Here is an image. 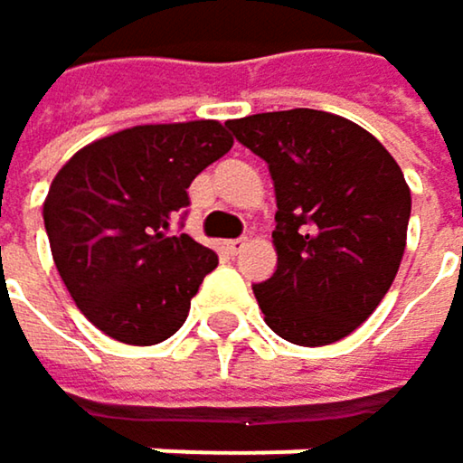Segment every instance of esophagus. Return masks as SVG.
<instances>
[{"label":"esophagus","mask_w":463,"mask_h":463,"mask_svg":"<svg viewBox=\"0 0 463 463\" xmlns=\"http://www.w3.org/2000/svg\"><path fill=\"white\" fill-rule=\"evenodd\" d=\"M248 248V240H229V242H223V250L229 253V256H237V253H242Z\"/></svg>","instance_id":"34e87169"}]
</instances>
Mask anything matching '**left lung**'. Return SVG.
<instances>
[{"label":"left lung","instance_id":"8db88e82","mask_svg":"<svg viewBox=\"0 0 463 463\" xmlns=\"http://www.w3.org/2000/svg\"><path fill=\"white\" fill-rule=\"evenodd\" d=\"M269 164L278 269L253 286L267 326L302 347L355 332L388 294L407 245L410 185L358 123L324 110L226 120Z\"/></svg>","mask_w":463,"mask_h":463}]
</instances>
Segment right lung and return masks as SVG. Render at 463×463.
<instances>
[{"instance_id": "right-lung-1", "label": "right lung", "mask_w": 463, "mask_h": 463, "mask_svg": "<svg viewBox=\"0 0 463 463\" xmlns=\"http://www.w3.org/2000/svg\"><path fill=\"white\" fill-rule=\"evenodd\" d=\"M221 120L145 123L80 147L43 204L56 269L80 313L126 345H158L188 318L218 256L172 218L194 177L229 153Z\"/></svg>"}]
</instances>
